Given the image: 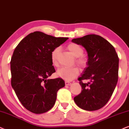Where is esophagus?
<instances>
[{
  "label": "esophagus",
  "mask_w": 129,
  "mask_h": 129,
  "mask_svg": "<svg viewBox=\"0 0 129 129\" xmlns=\"http://www.w3.org/2000/svg\"><path fill=\"white\" fill-rule=\"evenodd\" d=\"M65 83H66V85H68V86H69V85H70V84H71V83H70V81H65Z\"/></svg>",
  "instance_id": "obj_1"
}]
</instances>
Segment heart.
Segmentation results:
<instances>
[{
  "label": "heart",
  "instance_id": "1",
  "mask_svg": "<svg viewBox=\"0 0 129 129\" xmlns=\"http://www.w3.org/2000/svg\"><path fill=\"white\" fill-rule=\"evenodd\" d=\"M67 49L76 58V62L81 67H85L88 62L87 57L83 54V49L78 44L70 43L67 46ZM59 52V48H56L52 51L51 57L52 63L54 66H58V55ZM79 74V69L77 67L67 68L62 67L57 71V76L62 79L67 81L72 80Z\"/></svg>",
  "mask_w": 129,
  "mask_h": 129
}]
</instances>
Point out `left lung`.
Here are the masks:
<instances>
[{"instance_id":"8db88e82","label":"left lung","mask_w":129,"mask_h":129,"mask_svg":"<svg viewBox=\"0 0 129 129\" xmlns=\"http://www.w3.org/2000/svg\"><path fill=\"white\" fill-rule=\"evenodd\" d=\"M72 42L83 46L88 55V67L78 79L82 90L74 98L75 103L86 111L99 110L110 100L117 85L118 55L113 46L99 35H86ZM84 79L90 82L83 84Z\"/></svg>"}]
</instances>
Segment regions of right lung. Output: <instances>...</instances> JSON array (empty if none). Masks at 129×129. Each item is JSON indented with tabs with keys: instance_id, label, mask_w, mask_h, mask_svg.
Returning <instances> with one entry per match:
<instances>
[{
	"instance_id": "1",
	"label": "right lung",
	"mask_w": 129,
	"mask_h": 129,
	"mask_svg": "<svg viewBox=\"0 0 129 129\" xmlns=\"http://www.w3.org/2000/svg\"><path fill=\"white\" fill-rule=\"evenodd\" d=\"M68 39L35 31L15 49L11 61V85L22 105L33 113L50 110L55 104L58 90L65 86L61 78H48L55 72L52 51Z\"/></svg>"
}]
</instances>
